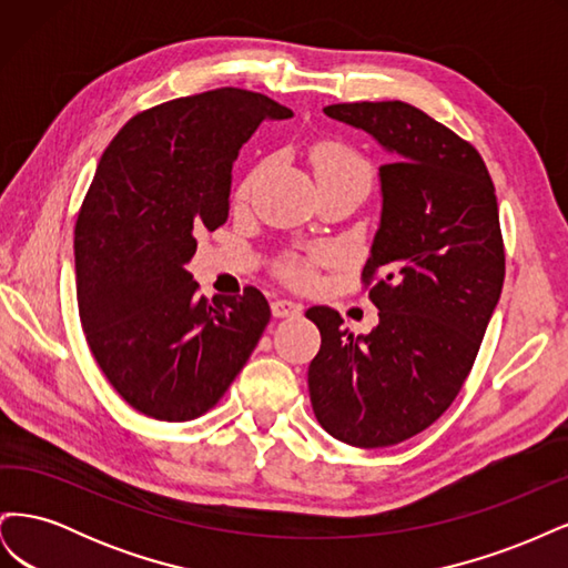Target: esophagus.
<instances>
[{"instance_id":"34e87169","label":"esophagus","mask_w":568,"mask_h":568,"mask_svg":"<svg viewBox=\"0 0 568 568\" xmlns=\"http://www.w3.org/2000/svg\"><path fill=\"white\" fill-rule=\"evenodd\" d=\"M301 311H303L301 303L286 301V298L272 301V315H274V317H294V315H301Z\"/></svg>"}]
</instances>
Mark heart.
Masks as SVG:
<instances>
[{
    "instance_id": "heart-1",
    "label": "heart",
    "mask_w": 568,
    "mask_h": 568,
    "mask_svg": "<svg viewBox=\"0 0 568 568\" xmlns=\"http://www.w3.org/2000/svg\"><path fill=\"white\" fill-rule=\"evenodd\" d=\"M307 161L313 165V173L317 184L332 182V180H343V178H365L369 180V165L367 161L359 156L355 149H351L348 144L336 142V140H320L307 151ZM261 175V170L248 175V180L239 189V196L246 199L251 186L255 182V178ZM332 257L329 251H315L311 255H286L280 261L277 270L282 277L291 284H307L313 280L315 265L326 263Z\"/></svg>"
}]
</instances>
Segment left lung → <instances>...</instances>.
I'll return each mask as SVG.
<instances>
[{
	"mask_svg": "<svg viewBox=\"0 0 568 568\" xmlns=\"http://www.w3.org/2000/svg\"><path fill=\"white\" fill-rule=\"evenodd\" d=\"M324 113L393 159L379 168L382 222L363 270L379 324L353 336L332 307H311L322 346L307 388L326 434L388 448L432 426L467 382L505 282L500 215L480 153L432 115L405 101Z\"/></svg>",
	"mask_w": 568,
	"mask_h": 568,
	"instance_id": "left-lung-1",
	"label": "left lung"
}]
</instances>
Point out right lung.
Returning <instances> with one entry per match:
<instances>
[{"label": "right lung", "mask_w": 568, "mask_h": 568, "mask_svg": "<svg viewBox=\"0 0 568 568\" xmlns=\"http://www.w3.org/2000/svg\"><path fill=\"white\" fill-rule=\"evenodd\" d=\"M265 94L220 88L136 113L101 156L75 222L84 338L128 405L161 422L215 407L270 322L255 286L213 303L186 263L230 215L232 163L265 118Z\"/></svg>", "instance_id": "add662e5"}]
</instances>
